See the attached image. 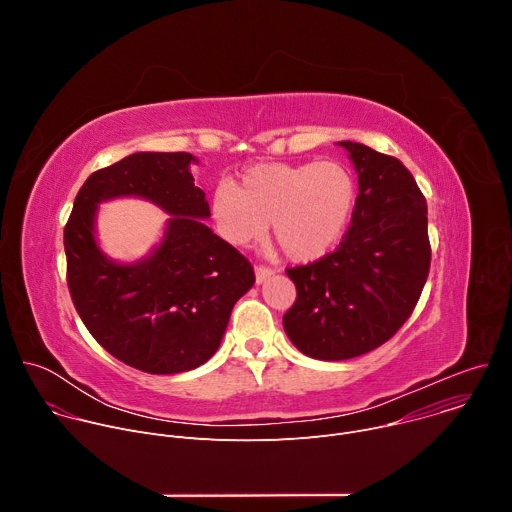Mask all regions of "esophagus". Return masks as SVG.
<instances>
[{"label": "esophagus", "instance_id": "34e87169", "mask_svg": "<svg viewBox=\"0 0 512 512\" xmlns=\"http://www.w3.org/2000/svg\"><path fill=\"white\" fill-rule=\"evenodd\" d=\"M273 275V269L271 267H267V265H257L255 267V279H257V283H263L265 279H269Z\"/></svg>", "mask_w": 512, "mask_h": 512}]
</instances>
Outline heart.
<instances>
[{
  "mask_svg": "<svg viewBox=\"0 0 512 512\" xmlns=\"http://www.w3.org/2000/svg\"><path fill=\"white\" fill-rule=\"evenodd\" d=\"M356 204L350 170L336 160L261 164L233 186L214 192V214L225 237L247 245L271 223L281 251L294 261H314L344 237Z\"/></svg>",
  "mask_w": 512,
  "mask_h": 512,
  "instance_id": "1",
  "label": "heart"
}]
</instances>
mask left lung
Masks as SVG:
<instances>
[{"label": "left lung", "mask_w": 512, "mask_h": 512, "mask_svg": "<svg viewBox=\"0 0 512 512\" xmlns=\"http://www.w3.org/2000/svg\"><path fill=\"white\" fill-rule=\"evenodd\" d=\"M358 172L350 227L324 257L287 267L298 298L283 316L306 356L346 360L385 344L413 314L431 263L427 202L401 160L340 141Z\"/></svg>", "instance_id": "1"}]
</instances>
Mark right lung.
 Listing matches in <instances>:
<instances>
[{"label": "right lung", "instance_id": "add662e5", "mask_svg": "<svg viewBox=\"0 0 512 512\" xmlns=\"http://www.w3.org/2000/svg\"><path fill=\"white\" fill-rule=\"evenodd\" d=\"M190 162L186 152H139L93 172L64 227L66 283L83 324L109 354L150 375L204 364L255 283L249 259L202 223L210 208ZM117 195L173 214L163 245L133 266L109 262L94 241L96 204Z\"/></svg>", "mask_w": 512, "mask_h": 512}]
</instances>
